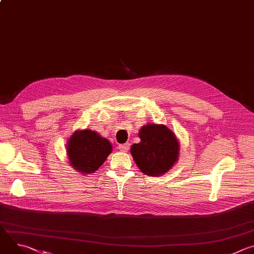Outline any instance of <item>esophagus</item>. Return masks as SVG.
Here are the masks:
<instances>
[{"mask_svg": "<svg viewBox=\"0 0 254 254\" xmlns=\"http://www.w3.org/2000/svg\"><path fill=\"white\" fill-rule=\"evenodd\" d=\"M119 149L123 152H127L129 150V143H123V144H120L119 146Z\"/></svg>", "mask_w": 254, "mask_h": 254, "instance_id": "esophagus-1", "label": "esophagus"}]
</instances>
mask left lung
Returning a JSON list of instances; mask_svg holds the SVG:
<instances>
[{
	"label": "left lung",
	"mask_w": 254,
	"mask_h": 254,
	"mask_svg": "<svg viewBox=\"0 0 254 254\" xmlns=\"http://www.w3.org/2000/svg\"><path fill=\"white\" fill-rule=\"evenodd\" d=\"M138 136L140 141L132 144L130 154L143 174L151 177L164 175L178 161V138L166 126L148 124L141 127Z\"/></svg>",
	"instance_id": "left-lung-1"
}]
</instances>
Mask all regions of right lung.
Returning <instances> with one entry per match:
<instances>
[{
    "label": "right lung",
    "instance_id": "1",
    "mask_svg": "<svg viewBox=\"0 0 254 254\" xmlns=\"http://www.w3.org/2000/svg\"><path fill=\"white\" fill-rule=\"evenodd\" d=\"M67 156L71 166L81 174L94 173L112 153L108 139L91 129L76 130L68 139Z\"/></svg>",
    "mask_w": 254,
    "mask_h": 254
}]
</instances>
